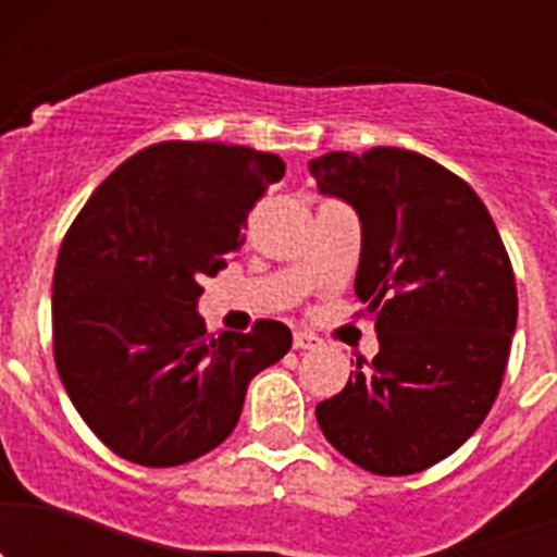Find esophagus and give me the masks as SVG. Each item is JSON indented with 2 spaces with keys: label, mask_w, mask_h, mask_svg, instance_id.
Masks as SVG:
<instances>
[{
  "label": "esophagus",
  "mask_w": 557,
  "mask_h": 557,
  "mask_svg": "<svg viewBox=\"0 0 557 557\" xmlns=\"http://www.w3.org/2000/svg\"><path fill=\"white\" fill-rule=\"evenodd\" d=\"M293 346L301 348V351H318V348H323V339L314 332H295Z\"/></svg>",
  "instance_id": "esophagus-1"
}]
</instances>
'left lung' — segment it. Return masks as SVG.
I'll list each match as a JSON object with an SVG mask.
<instances>
[{
    "label": "left lung",
    "instance_id": "left-lung-1",
    "mask_svg": "<svg viewBox=\"0 0 557 557\" xmlns=\"http://www.w3.org/2000/svg\"><path fill=\"white\" fill-rule=\"evenodd\" d=\"M312 172L357 209V318L379 334L376 357L357 359L314 416L371 474H418L460 449L499 396L516 332L510 256L476 191L421 152H326Z\"/></svg>",
    "mask_w": 557,
    "mask_h": 557
}]
</instances>
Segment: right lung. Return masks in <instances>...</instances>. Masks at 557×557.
Instances as JSON below:
<instances>
[{
    "label": "right lung",
    "instance_id": "obj_1",
    "mask_svg": "<svg viewBox=\"0 0 557 557\" xmlns=\"http://www.w3.org/2000/svg\"><path fill=\"white\" fill-rule=\"evenodd\" d=\"M284 161L223 141H159L120 164L63 236L52 354L88 430L150 469L198 460L234 432L248 382L293 346L278 321L206 332L203 275L245 245L248 211Z\"/></svg>",
    "mask_w": 557,
    "mask_h": 557
}]
</instances>
